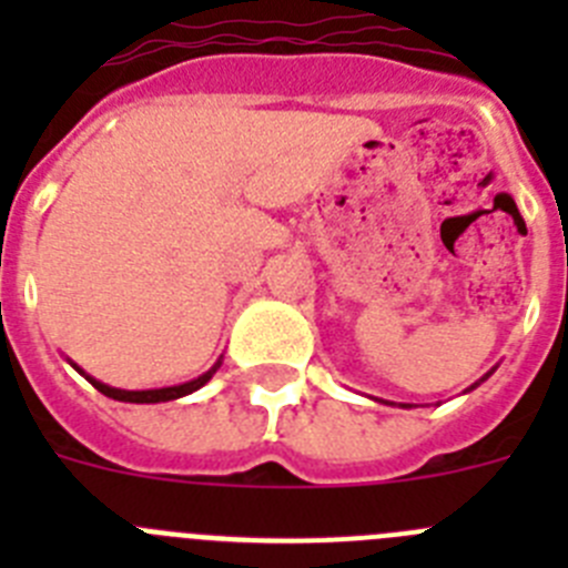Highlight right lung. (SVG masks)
I'll list each match as a JSON object with an SVG mask.
<instances>
[{
    "label": "right lung",
    "instance_id": "obj_1",
    "mask_svg": "<svg viewBox=\"0 0 568 568\" xmlns=\"http://www.w3.org/2000/svg\"><path fill=\"white\" fill-rule=\"evenodd\" d=\"M219 366H222V361H219V364H215L213 369H207V373H204L202 378L187 381V384H182V386H164V389H144V393H128V389H115V386H108V384H102V381L84 375L82 369H79V366H77V369L84 375V378L90 381V384L97 386L99 393L108 395V398L128 400V404H162V400H175V398H182V395H190V393H195V389H202V386L207 384L210 378H213Z\"/></svg>",
    "mask_w": 568,
    "mask_h": 568
}]
</instances>
